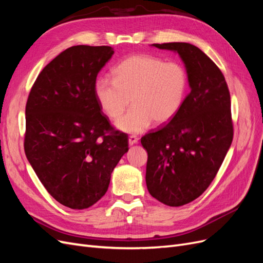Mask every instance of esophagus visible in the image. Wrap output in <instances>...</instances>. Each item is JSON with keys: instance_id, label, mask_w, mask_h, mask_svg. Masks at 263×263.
Returning <instances> with one entry per match:
<instances>
[{"instance_id": "1", "label": "esophagus", "mask_w": 263, "mask_h": 263, "mask_svg": "<svg viewBox=\"0 0 263 263\" xmlns=\"http://www.w3.org/2000/svg\"><path fill=\"white\" fill-rule=\"evenodd\" d=\"M138 141H139V138L137 136H135V135H132V136L128 137V144H129V146H133L135 144H137Z\"/></svg>"}]
</instances>
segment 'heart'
I'll return each mask as SVG.
<instances>
[{
    "mask_svg": "<svg viewBox=\"0 0 263 263\" xmlns=\"http://www.w3.org/2000/svg\"><path fill=\"white\" fill-rule=\"evenodd\" d=\"M189 86L185 69L177 62L150 54H134L113 69V79L100 77L94 95L108 118L116 119L126 107H133L116 122L122 132L138 134L154 123L163 125L176 116L184 103Z\"/></svg>",
    "mask_w": 263,
    "mask_h": 263,
    "instance_id": "1",
    "label": "heart"
}]
</instances>
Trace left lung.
Wrapping results in <instances>:
<instances>
[{"label": "left lung", "instance_id": "obj_1", "mask_svg": "<svg viewBox=\"0 0 263 263\" xmlns=\"http://www.w3.org/2000/svg\"><path fill=\"white\" fill-rule=\"evenodd\" d=\"M153 46L179 53L191 89L180 112L141 138L149 193L177 208L200 196L224 161L234 135L230 94L221 71L200 48L187 43Z\"/></svg>", "mask_w": 263, "mask_h": 263}]
</instances>
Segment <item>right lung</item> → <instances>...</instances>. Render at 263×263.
<instances>
[{
  "label": "right lung",
  "mask_w": 263,
  "mask_h": 263,
  "mask_svg": "<svg viewBox=\"0 0 263 263\" xmlns=\"http://www.w3.org/2000/svg\"><path fill=\"white\" fill-rule=\"evenodd\" d=\"M113 54L109 46L70 47L43 69L27 100V160L48 193L72 210L90 208L106 193L128 151V136L110 126L94 95Z\"/></svg>",
  "instance_id": "1"
}]
</instances>
